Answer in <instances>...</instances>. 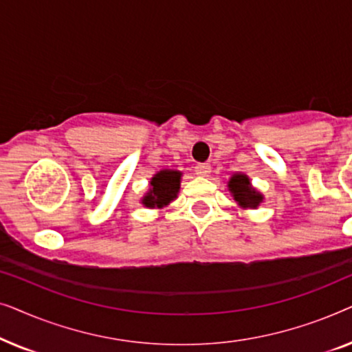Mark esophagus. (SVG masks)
Masks as SVG:
<instances>
[{"mask_svg":"<svg viewBox=\"0 0 352 352\" xmlns=\"http://www.w3.org/2000/svg\"><path fill=\"white\" fill-rule=\"evenodd\" d=\"M195 173L199 176H208L210 173H211L210 163H199V165L195 166Z\"/></svg>","mask_w":352,"mask_h":352,"instance_id":"obj_1","label":"esophagus"}]
</instances>
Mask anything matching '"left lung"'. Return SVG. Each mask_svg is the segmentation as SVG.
Wrapping results in <instances>:
<instances>
[{"label": "left lung", "instance_id": "8db88e82", "mask_svg": "<svg viewBox=\"0 0 352 352\" xmlns=\"http://www.w3.org/2000/svg\"><path fill=\"white\" fill-rule=\"evenodd\" d=\"M229 190L234 194V200L243 208H256L261 204L263 195L250 186V179L245 175H234L229 181Z\"/></svg>", "mask_w": 352, "mask_h": 352}]
</instances>
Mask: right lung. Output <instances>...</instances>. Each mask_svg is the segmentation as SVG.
<instances>
[{
  "instance_id": "obj_1",
  "label": "right lung",
  "mask_w": 352,
  "mask_h": 352,
  "mask_svg": "<svg viewBox=\"0 0 352 352\" xmlns=\"http://www.w3.org/2000/svg\"><path fill=\"white\" fill-rule=\"evenodd\" d=\"M181 173L173 170H163L157 173L151 181V190L142 199V204L148 208H162L170 204L173 199H176L177 190H179Z\"/></svg>"
}]
</instances>
